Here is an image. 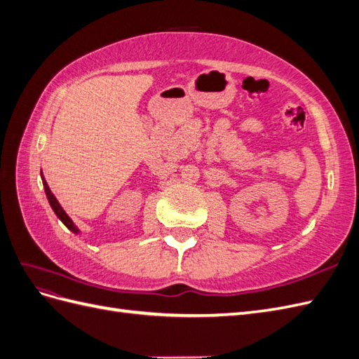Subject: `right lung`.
Segmentation results:
<instances>
[{"mask_svg":"<svg viewBox=\"0 0 359 359\" xmlns=\"http://www.w3.org/2000/svg\"><path fill=\"white\" fill-rule=\"evenodd\" d=\"M41 180H43V187H45V191H46V198H48V201H49V203H50V206H52L53 212L57 214L58 219H60L64 224H66L73 233H79V229H78V227L74 226V223L72 222L70 217L66 214V211L62 210V206L60 205V202L57 201V198L53 196V193L50 191V189H49V186H48V182L45 181V178H43V173H41Z\"/></svg>","mask_w":359,"mask_h":359,"instance_id":"add662e5","label":"right lung"}]
</instances>
